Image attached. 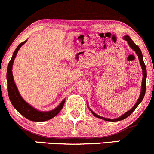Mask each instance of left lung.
I'll return each mask as SVG.
<instances>
[{
  "instance_id": "8db88e82",
  "label": "left lung",
  "mask_w": 154,
  "mask_h": 154,
  "mask_svg": "<svg viewBox=\"0 0 154 154\" xmlns=\"http://www.w3.org/2000/svg\"><path fill=\"white\" fill-rule=\"evenodd\" d=\"M124 39L126 40V41L128 42L129 45H130V47L132 48V49L133 50V51H135V52L136 53V54H137L138 57H139V62H140V65L141 66H142V75H143V78H142V88H141V92H140V96H139V99H138L137 102L136 103V104L133 106V107L132 109H130L129 111H127V112H125V114L122 115V116H120V117L117 118V119H106V118H103V117H101V116H98V115H97L96 113H94V112L92 111V110L90 109V111L91 112V113H92L93 115H94L95 117L97 118H99V119H103V120L104 121H107V122H119V121H122L123 120V119H126V118L128 117L129 116H130V114H131L132 112H133V111H134L135 109H136V108H137V106H139V103H141V102L142 101V100H143L144 97V94H145V91H146V78H147V70H146V66L145 65H144V60H143V56H142V51H141L140 48H139V46L136 45V44H135L134 42H133V40L130 38V37L129 36V35H125L124 36Z\"/></svg>"
}]
</instances>
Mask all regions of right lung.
Instances as JSON below:
<instances>
[{"label": "right lung", "instance_id": "right-lung-1", "mask_svg": "<svg viewBox=\"0 0 154 154\" xmlns=\"http://www.w3.org/2000/svg\"><path fill=\"white\" fill-rule=\"evenodd\" d=\"M23 42L21 44L18 45L16 49L15 50L12 55V59L9 63L8 66H7V91H8V95L10 97V100L12 103V106L21 115H22L24 117L27 119L29 121L32 122H45V121H48L51 119L52 118L55 117L63 109V106L65 103V99L63 101L60 103L57 108L51 110V111L48 112H42L38 111L36 109L33 108L32 106L27 103L22 97L20 94L19 91H18V88H17L16 85H15V82H14L13 75H12V65H13L14 60L16 57L17 53H18V50L20 48L27 42Z\"/></svg>", "mask_w": 154, "mask_h": 154}]
</instances>
